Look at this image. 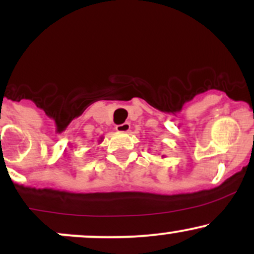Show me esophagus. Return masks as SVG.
<instances>
[{
	"instance_id": "34e87169",
	"label": "esophagus",
	"mask_w": 254,
	"mask_h": 254,
	"mask_svg": "<svg viewBox=\"0 0 254 254\" xmlns=\"http://www.w3.org/2000/svg\"><path fill=\"white\" fill-rule=\"evenodd\" d=\"M116 130H117L118 132H127V131L130 130V124L129 123H123L121 125H117V127H116Z\"/></svg>"
}]
</instances>
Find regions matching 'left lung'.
Listing matches in <instances>:
<instances>
[{
    "label": "left lung",
    "mask_w": 254,
    "mask_h": 254,
    "mask_svg": "<svg viewBox=\"0 0 254 254\" xmlns=\"http://www.w3.org/2000/svg\"><path fill=\"white\" fill-rule=\"evenodd\" d=\"M162 157H164V155H162Z\"/></svg>",
    "instance_id": "left-lung-1"
}]
</instances>
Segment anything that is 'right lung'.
<instances>
[{
    "mask_svg": "<svg viewBox=\"0 0 254 254\" xmlns=\"http://www.w3.org/2000/svg\"><path fill=\"white\" fill-rule=\"evenodd\" d=\"M104 139V137H100V139H99V142H101Z\"/></svg>",
    "mask_w": 254,
    "mask_h": 254,
    "instance_id": "add662e5",
    "label": "right lung"
}]
</instances>
